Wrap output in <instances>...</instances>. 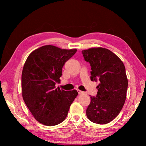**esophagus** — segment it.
Segmentation results:
<instances>
[{
  "mask_svg": "<svg viewBox=\"0 0 146 146\" xmlns=\"http://www.w3.org/2000/svg\"><path fill=\"white\" fill-rule=\"evenodd\" d=\"M77 91H78V94H80V95L83 94H85V92H82L81 90H77Z\"/></svg>",
  "mask_w": 146,
  "mask_h": 146,
  "instance_id": "1",
  "label": "esophagus"
}]
</instances>
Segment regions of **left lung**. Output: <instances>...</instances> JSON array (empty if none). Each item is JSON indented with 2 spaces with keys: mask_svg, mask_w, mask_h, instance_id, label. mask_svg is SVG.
I'll use <instances>...</instances> for the list:
<instances>
[{
  "mask_svg": "<svg viewBox=\"0 0 146 146\" xmlns=\"http://www.w3.org/2000/svg\"><path fill=\"white\" fill-rule=\"evenodd\" d=\"M82 52L91 66V80L100 82L96 97H90L86 116L98 124L109 123L119 115L125 102L128 80L125 66L109 49L93 48Z\"/></svg>",
  "mask_w": 146,
  "mask_h": 146,
  "instance_id": "obj_1",
  "label": "left lung"
}]
</instances>
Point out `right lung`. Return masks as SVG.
Instances as JSON below:
<instances>
[{
  "label": "right lung",
  "instance_id": "right-lung-1",
  "mask_svg": "<svg viewBox=\"0 0 146 146\" xmlns=\"http://www.w3.org/2000/svg\"><path fill=\"white\" fill-rule=\"evenodd\" d=\"M77 49H64L46 45L33 51L22 72V94L26 106L39 122L47 126L61 123L78 95L76 90L56 88L64 63Z\"/></svg>",
  "mask_w": 146,
  "mask_h": 146
}]
</instances>
